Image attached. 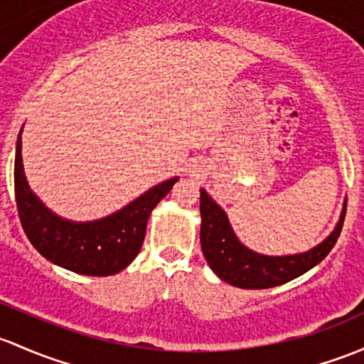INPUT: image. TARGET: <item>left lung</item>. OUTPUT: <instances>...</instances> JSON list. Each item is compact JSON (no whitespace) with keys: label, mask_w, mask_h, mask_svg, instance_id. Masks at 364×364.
Here are the masks:
<instances>
[{"label":"left lung","mask_w":364,"mask_h":364,"mask_svg":"<svg viewBox=\"0 0 364 364\" xmlns=\"http://www.w3.org/2000/svg\"><path fill=\"white\" fill-rule=\"evenodd\" d=\"M200 246L213 272L235 288L267 289L300 277L326 258L342 232L346 202L338 223L323 242L309 251L284 256L262 255L244 246L225 209L204 188L200 190Z\"/></svg>","instance_id":"1"}]
</instances>
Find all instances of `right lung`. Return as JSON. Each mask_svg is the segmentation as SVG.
Returning a JSON list of instances; mask_svg holds the SVG:
<instances>
[{
  "label": "right lung",
  "instance_id": "1",
  "mask_svg": "<svg viewBox=\"0 0 364 364\" xmlns=\"http://www.w3.org/2000/svg\"><path fill=\"white\" fill-rule=\"evenodd\" d=\"M15 198L26 235L43 258L82 275L118 274L143 246L148 218L171 192L176 178L159 183L120 211L94 221H71L50 211L29 188L22 164V129L15 146Z\"/></svg>",
  "mask_w": 364,
  "mask_h": 364
}]
</instances>
